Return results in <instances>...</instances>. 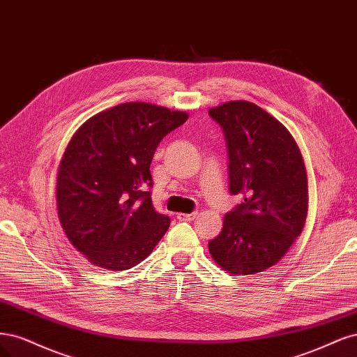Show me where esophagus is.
<instances>
[{
  "instance_id": "1",
  "label": "esophagus",
  "mask_w": 357,
  "mask_h": 357,
  "mask_svg": "<svg viewBox=\"0 0 357 357\" xmlns=\"http://www.w3.org/2000/svg\"><path fill=\"white\" fill-rule=\"evenodd\" d=\"M197 212H191V213H178L176 218L179 221H194L197 218Z\"/></svg>"
}]
</instances>
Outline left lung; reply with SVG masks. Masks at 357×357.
Masks as SVG:
<instances>
[{
	"label": "left lung",
	"mask_w": 357,
	"mask_h": 357,
	"mask_svg": "<svg viewBox=\"0 0 357 357\" xmlns=\"http://www.w3.org/2000/svg\"><path fill=\"white\" fill-rule=\"evenodd\" d=\"M228 149L229 192L243 202L224 216L209 252L222 270L255 274L279 262L301 234L308 211L305 165L292 135L246 100L211 108Z\"/></svg>",
	"instance_id": "left-lung-1"
}]
</instances>
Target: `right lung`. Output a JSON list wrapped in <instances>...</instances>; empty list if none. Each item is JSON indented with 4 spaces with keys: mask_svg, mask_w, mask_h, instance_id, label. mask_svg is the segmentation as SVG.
Instances as JSON below:
<instances>
[{
    "mask_svg": "<svg viewBox=\"0 0 357 357\" xmlns=\"http://www.w3.org/2000/svg\"><path fill=\"white\" fill-rule=\"evenodd\" d=\"M188 114L145 102L89 119L68 144L57 172V216L71 245L100 268L137 266L165 236L170 218L151 202L153 157Z\"/></svg>",
    "mask_w": 357,
    "mask_h": 357,
    "instance_id": "obj_1",
    "label": "right lung"
}]
</instances>
